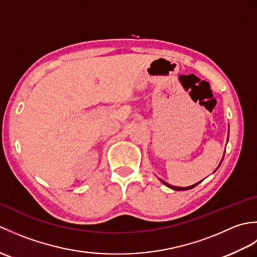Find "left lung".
I'll list each match as a JSON object with an SVG mask.
<instances>
[{
    "label": "left lung",
    "mask_w": 257,
    "mask_h": 257,
    "mask_svg": "<svg viewBox=\"0 0 257 257\" xmlns=\"http://www.w3.org/2000/svg\"><path fill=\"white\" fill-rule=\"evenodd\" d=\"M222 160H223V158H222ZM221 163H222V161H221ZM221 163H220V165H221ZM220 165H219V167H220ZM219 167H217V168H219ZM216 168V169H217ZM160 181L163 183V184H165V185H167V187L168 188H170V189H172V190H176V191H185V190H190V189H193L194 187H195V185H198L200 182H198V183H195V184H192V185H190V187H185V188H180V187H173V185H170V184H169V183H167L166 181H163V180H161L160 179Z\"/></svg>",
    "instance_id": "8db88e82"
}]
</instances>
